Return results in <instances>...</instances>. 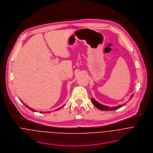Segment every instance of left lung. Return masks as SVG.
Masks as SVG:
<instances>
[{
  "label": "left lung",
  "mask_w": 153,
  "mask_h": 153,
  "mask_svg": "<svg viewBox=\"0 0 153 153\" xmlns=\"http://www.w3.org/2000/svg\"><path fill=\"white\" fill-rule=\"evenodd\" d=\"M133 97V95L131 96V97ZM91 101L93 104L97 107L99 109L101 110H104V111H111V110H115L116 109H118L119 108L121 107L122 106H123L124 104H124L123 105H119L118 106H116V107H108V106H106V105H102L101 104H100L99 102H96L94 99L91 98Z\"/></svg>",
  "instance_id": "obj_1"
}]
</instances>
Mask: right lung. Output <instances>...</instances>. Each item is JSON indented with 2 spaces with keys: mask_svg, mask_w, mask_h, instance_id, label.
<instances>
[{
  "mask_svg": "<svg viewBox=\"0 0 153 153\" xmlns=\"http://www.w3.org/2000/svg\"><path fill=\"white\" fill-rule=\"evenodd\" d=\"M21 101H22V100H21ZM23 104H24V105H25V106H26V107H27V108H29V109H30V110H32V111H34V110H33V109H32V108H30V107H29V106H28V105H26V104H25V103H23ZM62 107H60V108H58V109H57V110H60V108H62ZM40 113H41V112H40ZM43 113H45V112H43ZM49 113H50V112H49Z\"/></svg>",
  "mask_w": 153,
  "mask_h": 153,
  "instance_id": "add662e5",
  "label": "right lung"
}]
</instances>
